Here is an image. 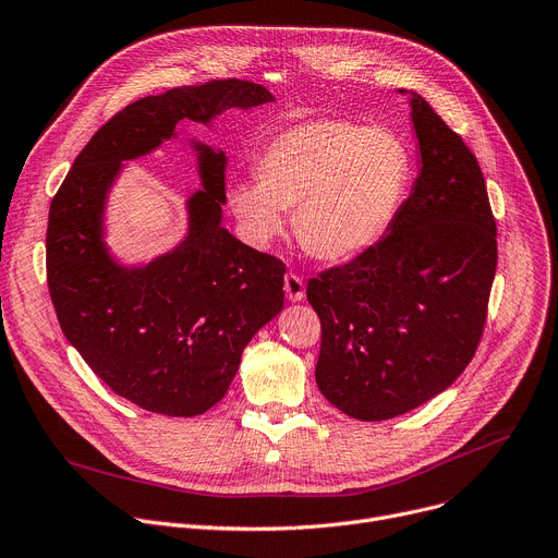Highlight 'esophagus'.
<instances>
[{
	"label": "esophagus",
	"mask_w": 558,
	"mask_h": 558,
	"mask_svg": "<svg viewBox=\"0 0 558 558\" xmlns=\"http://www.w3.org/2000/svg\"><path fill=\"white\" fill-rule=\"evenodd\" d=\"M284 293L291 302L305 300V282H302V278L298 274H287L284 276Z\"/></svg>",
	"instance_id": "34e87169"
}]
</instances>
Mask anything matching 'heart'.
I'll return each instance as SVG.
<instances>
[{
  "mask_svg": "<svg viewBox=\"0 0 558 558\" xmlns=\"http://www.w3.org/2000/svg\"><path fill=\"white\" fill-rule=\"evenodd\" d=\"M258 184L229 202L248 235L267 244L293 211V233L312 258L347 263L393 225L414 178L412 150L396 131L316 118L274 135L253 162Z\"/></svg>",
  "mask_w": 558,
  "mask_h": 558,
  "instance_id": "obj_1",
  "label": "heart"
}]
</instances>
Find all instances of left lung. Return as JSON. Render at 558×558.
I'll return each mask as SVG.
<instances>
[{"mask_svg":"<svg viewBox=\"0 0 558 558\" xmlns=\"http://www.w3.org/2000/svg\"><path fill=\"white\" fill-rule=\"evenodd\" d=\"M410 95L421 150L410 197L385 238L307 284L323 327L318 389L359 421L412 412L463 374L496 274L481 167L463 137Z\"/></svg>","mask_w":558,"mask_h":558,"instance_id":"obj_1","label":"left lung"}]
</instances>
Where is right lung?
Here are the masks:
<instances>
[{"label":"right lung","instance_id":"obj_1","mask_svg":"<svg viewBox=\"0 0 558 558\" xmlns=\"http://www.w3.org/2000/svg\"><path fill=\"white\" fill-rule=\"evenodd\" d=\"M267 102L244 80L142 97L97 129L50 202L46 278L60 327L97 378L146 412L186 418L222 400L244 347L282 310L284 265L222 227L225 150L191 142L202 189L186 199L189 231L148 265L109 253L107 195L122 162L175 137L178 122Z\"/></svg>","mask_w":558,"mask_h":558}]
</instances>
